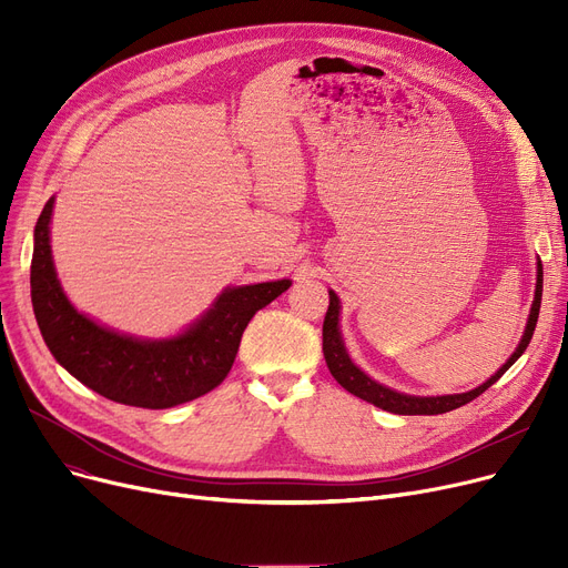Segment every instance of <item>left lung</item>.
Listing matches in <instances>:
<instances>
[{
	"label": "left lung",
	"instance_id": "1",
	"mask_svg": "<svg viewBox=\"0 0 568 568\" xmlns=\"http://www.w3.org/2000/svg\"><path fill=\"white\" fill-rule=\"evenodd\" d=\"M541 294H544V266L539 262V272H536V294H534V304H531V313L525 326V336L520 341V345L516 347V352L511 354V359L506 362L488 382H484L481 386H476V389L467 392V394H458V396H437V398H419V396H405L398 392L386 389V386L373 382L368 375H364L359 368H356L349 356L345 352L341 332H338V296L336 292H329V308H326L324 315V324H322V352H324V359L326 366H329L332 375L336 377V382L347 389L349 394L359 396L362 400L373 403L375 407H382L386 412H394V414H444V412H452L456 407L467 405L469 400L479 398L486 389L509 371L516 362L518 356L527 349L534 329H536V320H539V308H541Z\"/></svg>",
	"mask_w": 568,
	"mask_h": 568
}]
</instances>
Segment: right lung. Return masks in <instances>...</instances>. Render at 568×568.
Instances as JSON below:
<instances>
[{
    "mask_svg": "<svg viewBox=\"0 0 568 568\" xmlns=\"http://www.w3.org/2000/svg\"><path fill=\"white\" fill-rule=\"evenodd\" d=\"M52 202H45L34 230V315L54 359L108 400L165 409L216 389L234 364L251 317L290 287V281L230 287L212 311L172 341L119 336L80 315L59 287L48 227Z\"/></svg>",
    "mask_w": 568,
    "mask_h": 568,
    "instance_id": "obj_1",
    "label": "right lung"
}]
</instances>
